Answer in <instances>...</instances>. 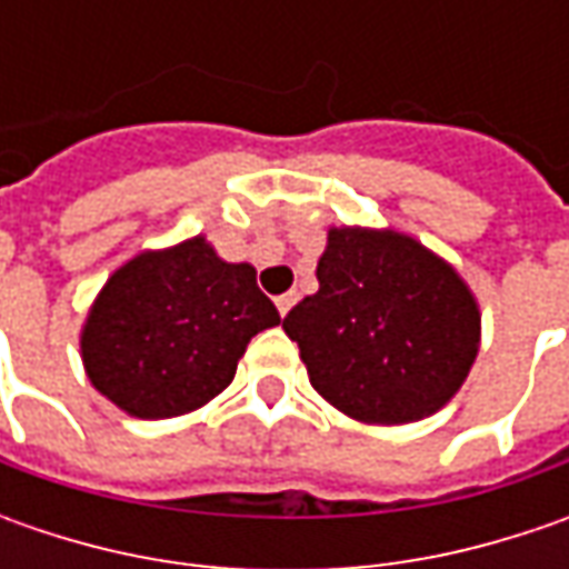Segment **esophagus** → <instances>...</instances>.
<instances>
[{
	"label": "esophagus",
	"instance_id": "1",
	"mask_svg": "<svg viewBox=\"0 0 569 569\" xmlns=\"http://www.w3.org/2000/svg\"><path fill=\"white\" fill-rule=\"evenodd\" d=\"M295 300H297L295 291H288V295H278V297H274V307H278V313L284 317V313H288V310L295 307Z\"/></svg>",
	"mask_w": 569,
	"mask_h": 569
}]
</instances>
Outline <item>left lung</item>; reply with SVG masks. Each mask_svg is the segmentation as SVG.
I'll return each instance as SVG.
<instances>
[{"label": "left lung", "mask_w": 569, "mask_h": 569, "mask_svg": "<svg viewBox=\"0 0 569 569\" xmlns=\"http://www.w3.org/2000/svg\"><path fill=\"white\" fill-rule=\"evenodd\" d=\"M317 278L281 329L326 402L363 425H411L459 392L481 313L449 262L399 230L332 228Z\"/></svg>", "instance_id": "1"}]
</instances>
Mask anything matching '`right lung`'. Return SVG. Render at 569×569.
Segmentation results:
<instances>
[{
  "instance_id": "obj_1",
  "label": "right lung",
  "mask_w": 569,
  "mask_h": 569,
  "mask_svg": "<svg viewBox=\"0 0 569 569\" xmlns=\"http://www.w3.org/2000/svg\"><path fill=\"white\" fill-rule=\"evenodd\" d=\"M278 322L256 269L192 237L110 274L84 322L81 361L122 411L177 418L228 389L252 336Z\"/></svg>"
}]
</instances>
